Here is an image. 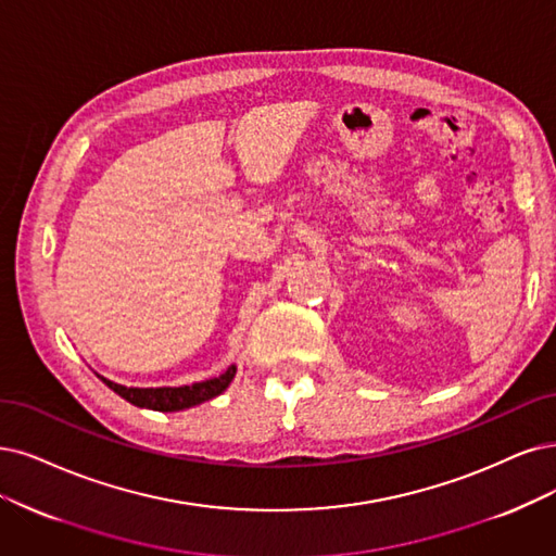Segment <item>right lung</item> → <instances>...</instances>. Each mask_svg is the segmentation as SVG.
I'll use <instances>...</instances> for the list:
<instances>
[{
  "mask_svg": "<svg viewBox=\"0 0 556 556\" xmlns=\"http://www.w3.org/2000/svg\"><path fill=\"white\" fill-rule=\"evenodd\" d=\"M233 376H236V364H231L217 378L182 384V387H126V384H116L102 376L98 378L105 382L114 394H118L121 399H126L137 407L157 409V413H178V409H188L203 401L219 396L224 389L231 384Z\"/></svg>",
  "mask_w": 556,
  "mask_h": 556,
  "instance_id": "right-lung-1",
  "label": "right lung"
}]
</instances>
